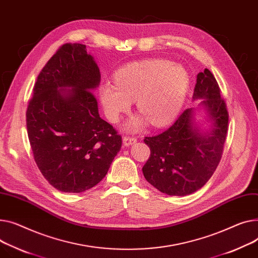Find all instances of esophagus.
Wrapping results in <instances>:
<instances>
[{
	"label": "esophagus",
	"instance_id": "obj_1",
	"mask_svg": "<svg viewBox=\"0 0 258 258\" xmlns=\"http://www.w3.org/2000/svg\"><path fill=\"white\" fill-rule=\"evenodd\" d=\"M122 141H123V145L127 147V146H131L132 144L136 143V142H137V139L134 138V137H123Z\"/></svg>",
	"mask_w": 258,
	"mask_h": 258
}]
</instances>
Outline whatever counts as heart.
<instances>
[{"mask_svg": "<svg viewBox=\"0 0 258 258\" xmlns=\"http://www.w3.org/2000/svg\"><path fill=\"white\" fill-rule=\"evenodd\" d=\"M114 80L115 83L106 81L99 85L100 104L110 121L117 122L136 100L141 115L127 122L131 131L141 130L146 120L152 126L168 123L181 108L188 88L184 68L161 59L128 64L116 72Z\"/></svg>", "mask_w": 258, "mask_h": 258, "instance_id": "obj_1", "label": "heart"}]
</instances>
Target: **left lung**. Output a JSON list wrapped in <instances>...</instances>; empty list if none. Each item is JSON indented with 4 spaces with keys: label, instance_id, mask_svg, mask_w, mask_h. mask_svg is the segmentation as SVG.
<instances>
[{
    "label": "left lung",
    "instance_id": "1",
    "mask_svg": "<svg viewBox=\"0 0 258 258\" xmlns=\"http://www.w3.org/2000/svg\"><path fill=\"white\" fill-rule=\"evenodd\" d=\"M193 100H200L197 108L186 109L167 131L144 139L150 148L142 168L144 177L170 196L192 194L207 183L219 165L226 140L228 112L208 68L197 75ZM197 112L204 113L203 122L197 119Z\"/></svg>",
    "mask_w": 258,
    "mask_h": 258
}]
</instances>
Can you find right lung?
I'll return each mask as SVG.
<instances>
[{
  "instance_id": "right-lung-1",
  "label": "right lung",
  "mask_w": 258,
  "mask_h": 258,
  "mask_svg": "<svg viewBox=\"0 0 258 258\" xmlns=\"http://www.w3.org/2000/svg\"><path fill=\"white\" fill-rule=\"evenodd\" d=\"M99 82L86 45L66 43L34 86L26 114L30 145L40 172L61 192L96 185L121 148V137L98 114L92 91Z\"/></svg>"
}]
</instances>
